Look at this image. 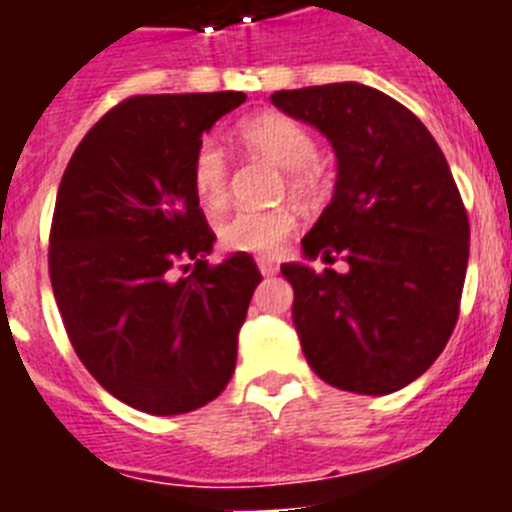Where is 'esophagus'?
<instances>
[{
	"label": "esophagus",
	"instance_id": "34e87169",
	"mask_svg": "<svg viewBox=\"0 0 512 512\" xmlns=\"http://www.w3.org/2000/svg\"><path fill=\"white\" fill-rule=\"evenodd\" d=\"M256 264H259V271H261V274H264V277H274V274H277V271H279V266L274 264V261H271V259H259V261H256Z\"/></svg>",
	"mask_w": 512,
	"mask_h": 512
}]
</instances>
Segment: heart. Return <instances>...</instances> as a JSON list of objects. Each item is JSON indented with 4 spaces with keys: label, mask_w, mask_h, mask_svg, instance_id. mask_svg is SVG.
Listing matches in <instances>:
<instances>
[{
    "label": "heart",
    "mask_w": 512,
    "mask_h": 512,
    "mask_svg": "<svg viewBox=\"0 0 512 512\" xmlns=\"http://www.w3.org/2000/svg\"><path fill=\"white\" fill-rule=\"evenodd\" d=\"M241 140L287 171L284 184L297 200H307L318 189V143L310 130L284 112H264L241 125ZM228 156L217 140L205 138L192 153L189 179L194 197L207 210H217L228 200ZM297 228V215L289 207L238 210L217 225V241L225 251L271 256L282 248Z\"/></svg>",
    "instance_id": "heart-1"
}]
</instances>
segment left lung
Here are the masks:
<instances>
[{
  "mask_svg": "<svg viewBox=\"0 0 512 512\" xmlns=\"http://www.w3.org/2000/svg\"><path fill=\"white\" fill-rule=\"evenodd\" d=\"M271 104L318 128L338 158L333 200L302 238L307 259L346 274L282 264L307 364L356 395H390L441 356L459 318L469 217L423 122L356 81L274 92Z\"/></svg>",
  "mask_w": 512,
  "mask_h": 512,
  "instance_id": "1",
  "label": "left lung"
}]
</instances>
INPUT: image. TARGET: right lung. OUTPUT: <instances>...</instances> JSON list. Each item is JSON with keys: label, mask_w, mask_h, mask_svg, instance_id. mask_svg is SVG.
<instances>
[{"label": "right lung", "mask_w": 512, "mask_h": 512, "mask_svg": "<svg viewBox=\"0 0 512 512\" xmlns=\"http://www.w3.org/2000/svg\"><path fill=\"white\" fill-rule=\"evenodd\" d=\"M243 102V92L130 97L63 171L48 248L56 305L89 374L143 413L197 410L233 377L261 274L248 253L207 264L215 233L189 166L202 135Z\"/></svg>", "instance_id": "1"}]
</instances>
